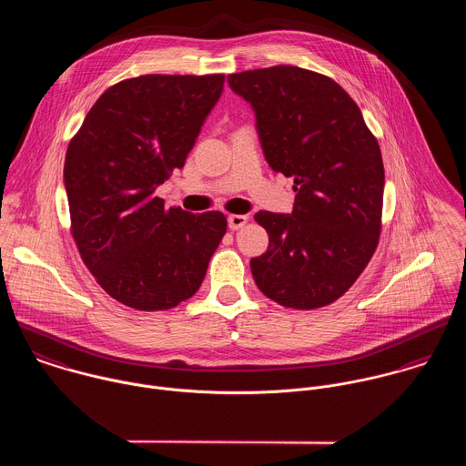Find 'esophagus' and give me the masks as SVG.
<instances>
[{"instance_id":"1","label":"esophagus","mask_w":466,"mask_h":466,"mask_svg":"<svg viewBox=\"0 0 466 466\" xmlns=\"http://www.w3.org/2000/svg\"><path fill=\"white\" fill-rule=\"evenodd\" d=\"M246 224H248V217H246V215H229V217H228V226H229V229H233V231L242 229Z\"/></svg>"}]
</instances>
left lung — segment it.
Returning <instances> with one entry per match:
<instances>
[{"label": "left lung", "mask_w": 466, "mask_h": 466, "mask_svg": "<svg viewBox=\"0 0 466 466\" xmlns=\"http://www.w3.org/2000/svg\"><path fill=\"white\" fill-rule=\"evenodd\" d=\"M257 115L267 163L294 177L292 213L258 211L268 248L251 260L268 299L299 310L339 299L382 229L384 163L359 106L330 76L298 66L228 75Z\"/></svg>", "instance_id": "obj_1"}]
</instances>
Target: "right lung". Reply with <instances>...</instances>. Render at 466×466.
I'll return each mask as SVG.
<instances>
[{
    "instance_id": "obj_1",
    "label": "right lung",
    "mask_w": 466,
    "mask_h": 466,
    "mask_svg": "<svg viewBox=\"0 0 466 466\" xmlns=\"http://www.w3.org/2000/svg\"><path fill=\"white\" fill-rule=\"evenodd\" d=\"M224 75H141L106 89L67 145L71 235L116 301L154 312L199 290L228 220L167 208L154 192L185 167Z\"/></svg>"
}]
</instances>
